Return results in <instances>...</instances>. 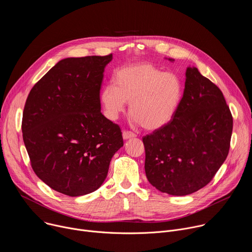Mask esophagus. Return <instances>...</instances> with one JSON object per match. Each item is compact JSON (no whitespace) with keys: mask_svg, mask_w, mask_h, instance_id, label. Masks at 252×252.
Wrapping results in <instances>:
<instances>
[{"mask_svg":"<svg viewBox=\"0 0 252 252\" xmlns=\"http://www.w3.org/2000/svg\"><path fill=\"white\" fill-rule=\"evenodd\" d=\"M123 136H124L125 139H128V138H133V137H135L136 134H135L134 132L130 131V130H125V131L123 132Z\"/></svg>","mask_w":252,"mask_h":252,"instance_id":"34e87169","label":"esophagus"}]
</instances>
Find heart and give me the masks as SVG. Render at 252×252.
I'll list each match as a JSON object with an SVG mask.
<instances>
[{
  "mask_svg": "<svg viewBox=\"0 0 252 252\" xmlns=\"http://www.w3.org/2000/svg\"><path fill=\"white\" fill-rule=\"evenodd\" d=\"M183 96L181 80L172 73H163L152 63H140L119 68L113 85L100 93L106 117L117 120L129 103V114L146 129L166 126L176 113Z\"/></svg>",
  "mask_w": 252,
  "mask_h": 252,
  "instance_id": "obj_1",
  "label": "heart"
}]
</instances>
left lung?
<instances>
[{
	"label": "left lung",
	"mask_w": 252,
	"mask_h": 252,
	"mask_svg": "<svg viewBox=\"0 0 252 252\" xmlns=\"http://www.w3.org/2000/svg\"><path fill=\"white\" fill-rule=\"evenodd\" d=\"M185 91L172 120L142 137L145 170L157 189L188 195L204 188L224 162L233 120L220 90L188 67Z\"/></svg>",
	"instance_id": "1"
}]
</instances>
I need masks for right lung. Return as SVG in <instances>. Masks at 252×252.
Wrapping results in <instances>:
<instances>
[{
  "mask_svg": "<svg viewBox=\"0 0 252 252\" xmlns=\"http://www.w3.org/2000/svg\"><path fill=\"white\" fill-rule=\"evenodd\" d=\"M113 55L60 61L31 90L22 130L31 165L68 196L96 190L124 146L119 125L100 113V89Z\"/></svg>",
  "mask_w": 252,
  "mask_h": 252,
  "instance_id": "add662e5",
  "label": "right lung"
}]
</instances>
